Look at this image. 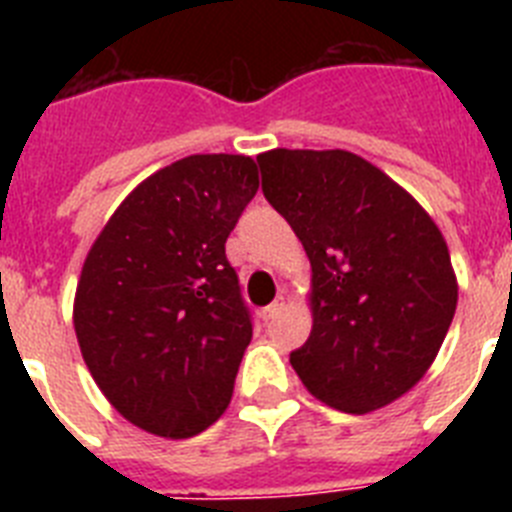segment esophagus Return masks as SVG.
I'll list each match as a JSON object with an SVG mask.
<instances>
[{
  "label": "esophagus",
  "mask_w": 512,
  "mask_h": 512,
  "mask_svg": "<svg viewBox=\"0 0 512 512\" xmlns=\"http://www.w3.org/2000/svg\"><path fill=\"white\" fill-rule=\"evenodd\" d=\"M284 305H287V297L279 295L277 300L271 302L269 307H264V310H261V318H264V320H274V318H277V315H279V312L284 310Z\"/></svg>",
  "instance_id": "34e87169"
}]
</instances>
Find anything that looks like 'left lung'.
<instances>
[{"instance_id":"left-lung-1","label":"left lung","mask_w":512,"mask_h":512,"mask_svg":"<svg viewBox=\"0 0 512 512\" xmlns=\"http://www.w3.org/2000/svg\"><path fill=\"white\" fill-rule=\"evenodd\" d=\"M269 205L312 266V330L289 354L310 395L343 413L390 405L423 379L456 312L449 246L431 215L351 151L256 156Z\"/></svg>"}]
</instances>
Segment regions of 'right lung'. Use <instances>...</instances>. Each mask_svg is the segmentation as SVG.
I'll use <instances>...</instances> for the list:
<instances>
[{"label":"right lung","instance_id":"obj_1","mask_svg":"<svg viewBox=\"0 0 512 512\" xmlns=\"http://www.w3.org/2000/svg\"><path fill=\"white\" fill-rule=\"evenodd\" d=\"M256 189L253 158L187 156L140 182L89 248L74 297L81 356L143 431L197 436L228 408L253 325L225 241Z\"/></svg>","mask_w":512,"mask_h":512}]
</instances>
